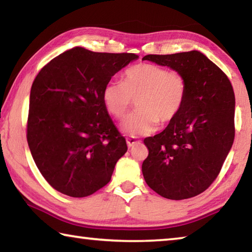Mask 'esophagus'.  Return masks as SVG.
I'll use <instances>...</instances> for the list:
<instances>
[{
    "instance_id": "1",
    "label": "esophagus",
    "mask_w": 252,
    "mask_h": 252,
    "mask_svg": "<svg viewBox=\"0 0 252 252\" xmlns=\"http://www.w3.org/2000/svg\"><path fill=\"white\" fill-rule=\"evenodd\" d=\"M139 142H140L139 140H136L134 136H130V138L126 139V144H127V147H129V148H132L134 146V144L139 143Z\"/></svg>"
}]
</instances>
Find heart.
Segmentation results:
<instances>
[{
  "label": "heart",
  "instance_id": "b5f03b06",
  "mask_svg": "<svg viewBox=\"0 0 252 252\" xmlns=\"http://www.w3.org/2000/svg\"><path fill=\"white\" fill-rule=\"evenodd\" d=\"M188 94L181 72L169 71L155 63H138L123 72V82L109 81L102 101L111 117L121 120L136 100L138 111L126 119L122 129L131 135H148L159 122L167 126L181 113Z\"/></svg>",
  "mask_w": 252,
  "mask_h": 252
}]
</instances>
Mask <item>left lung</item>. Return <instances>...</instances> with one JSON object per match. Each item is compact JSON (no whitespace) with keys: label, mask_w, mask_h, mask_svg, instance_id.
I'll return each instance as SVG.
<instances>
[{"label":"left lung","mask_w":252,"mask_h":252,"mask_svg":"<svg viewBox=\"0 0 252 252\" xmlns=\"http://www.w3.org/2000/svg\"><path fill=\"white\" fill-rule=\"evenodd\" d=\"M142 60L185 75L188 94L173 122L144 139L147 185L161 197L183 200L207 190L218 177L234 140V93L228 76L199 51L148 54Z\"/></svg>","instance_id":"left-lung-1"}]
</instances>
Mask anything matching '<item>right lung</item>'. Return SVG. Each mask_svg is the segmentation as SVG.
<instances>
[{
  "mask_svg": "<svg viewBox=\"0 0 252 252\" xmlns=\"http://www.w3.org/2000/svg\"><path fill=\"white\" fill-rule=\"evenodd\" d=\"M138 58L75 46L51 60L34 79L27 139L37 169L59 192L88 197L111 180L127 147L104 108L102 90Z\"/></svg>",
  "mask_w": 252,
  "mask_h": 252,
  "instance_id": "1",
  "label": "right lung"
}]
</instances>
